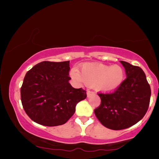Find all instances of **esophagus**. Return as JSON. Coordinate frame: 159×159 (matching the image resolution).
Listing matches in <instances>:
<instances>
[{"label":"esophagus","instance_id":"34e87169","mask_svg":"<svg viewBox=\"0 0 159 159\" xmlns=\"http://www.w3.org/2000/svg\"><path fill=\"white\" fill-rule=\"evenodd\" d=\"M95 95V93L93 92V91H90V90L87 91V95H88V98L91 96V95Z\"/></svg>","mask_w":159,"mask_h":159}]
</instances>
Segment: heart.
Listing matches in <instances>:
<instances>
[{
  "label": "heart",
  "instance_id": "1",
  "mask_svg": "<svg viewBox=\"0 0 159 159\" xmlns=\"http://www.w3.org/2000/svg\"><path fill=\"white\" fill-rule=\"evenodd\" d=\"M70 76L77 82L93 86L98 91L111 93L122 84L125 71L120 65L109 66L101 63H84L80 66V71L71 69Z\"/></svg>",
  "mask_w": 159,
  "mask_h": 159
}]
</instances>
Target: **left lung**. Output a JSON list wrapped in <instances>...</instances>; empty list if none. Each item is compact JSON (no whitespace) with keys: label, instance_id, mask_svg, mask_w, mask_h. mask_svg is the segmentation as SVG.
I'll return each mask as SVG.
<instances>
[{"label":"left lung","instance_id":"obj_1","mask_svg":"<svg viewBox=\"0 0 159 159\" xmlns=\"http://www.w3.org/2000/svg\"><path fill=\"white\" fill-rule=\"evenodd\" d=\"M127 78L119 88L110 93H98L101 105L94 110L104 127L114 130L127 129L146 114L151 99V87L143 69L121 61Z\"/></svg>","mask_w":159,"mask_h":159}]
</instances>
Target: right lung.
Instances as JSON below:
<instances>
[{
	"mask_svg": "<svg viewBox=\"0 0 159 159\" xmlns=\"http://www.w3.org/2000/svg\"><path fill=\"white\" fill-rule=\"evenodd\" d=\"M69 61H43L29 70L21 88V101L28 116L39 125H64L73 116L76 105L85 99L86 90L69 84Z\"/></svg>",
	"mask_w": 159,
	"mask_h": 159,
	"instance_id": "obj_1",
	"label": "right lung"
}]
</instances>
